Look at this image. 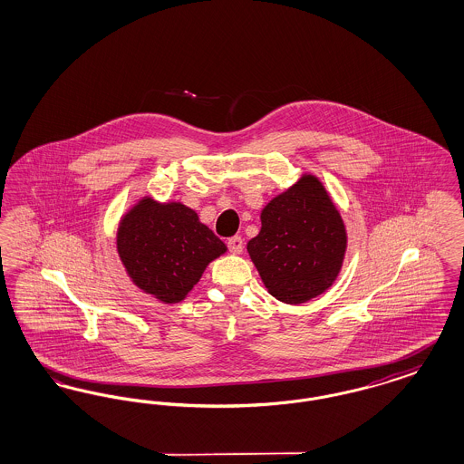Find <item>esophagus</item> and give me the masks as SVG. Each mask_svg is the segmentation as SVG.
<instances>
[{
	"label": "esophagus",
	"instance_id": "34e87169",
	"mask_svg": "<svg viewBox=\"0 0 464 464\" xmlns=\"http://www.w3.org/2000/svg\"><path fill=\"white\" fill-rule=\"evenodd\" d=\"M227 248L233 252V254H240L243 250V240L240 237H231L227 240Z\"/></svg>",
	"mask_w": 464,
	"mask_h": 464
}]
</instances>
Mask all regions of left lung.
<instances>
[{
  "mask_svg": "<svg viewBox=\"0 0 464 464\" xmlns=\"http://www.w3.org/2000/svg\"><path fill=\"white\" fill-rule=\"evenodd\" d=\"M261 222L246 250L273 297L301 304L331 287L346 252V229L316 177L303 176L271 199Z\"/></svg>",
  "mask_w": 464,
  "mask_h": 464,
  "instance_id": "8db88e82",
  "label": "left lung"
}]
</instances>
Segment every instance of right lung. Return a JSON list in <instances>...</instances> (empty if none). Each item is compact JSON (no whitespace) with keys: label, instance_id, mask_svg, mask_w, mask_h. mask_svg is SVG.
Masks as SVG:
<instances>
[{"label":"right lung","instance_id":"right-lung-1","mask_svg":"<svg viewBox=\"0 0 464 464\" xmlns=\"http://www.w3.org/2000/svg\"><path fill=\"white\" fill-rule=\"evenodd\" d=\"M118 254L133 284L163 303H179L226 245L182 203L142 198L118 227Z\"/></svg>","mask_w":464,"mask_h":464}]
</instances>
